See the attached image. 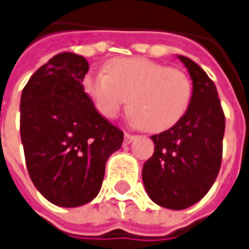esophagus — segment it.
<instances>
[{
  "label": "esophagus",
  "instance_id": "esophagus-1",
  "mask_svg": "<svg viewBox=\"0 0 249 249\" xmlns=\"http://www.w3.org/2000/svg\"><path fill=\"white\" fill-rule=\"evenodd\" d=\"M137 139V136H131V134H124V144H130L131 141H134V140Z\"/></svg>",
  "mask_w": 249,
  "mask_h": 249
}]
</instances>
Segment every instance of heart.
Returning <instances> with one entry per match:
<instances>
[{"instance_id": "1", "label": "heart", "mask_w": 249, "mask_h": 249, "mask_svg": "<svg viewBox=\"0 0 249 249\" xmlns=\"http://www.w3.org/2000/svg\"><path fill=\"white\" fill-rule=\"evenodd\" d=\"M83 84L101 115L112 119L129 101L133 122L151 133L176 124L191 100L184 73L147 58H115L107 72H90Z\"/></svg>"}]
</instances>
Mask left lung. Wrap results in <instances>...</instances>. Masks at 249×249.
Returning <instances> with one entry per match:
<instances>
[{"mask_svg":"<svg viewBox=\"0 0 249 249\" xmlns=\"http://www.w3.org/2000/svg\"><path fill=\"white\" fill-rule=\"evenodd\" d=\"M193 80L190 105L181 119L152 136L154 155L142 166L148 196L167 209L196 204L215 183L222 163L225 113L215 83L190 58L177 55Z\"/></svg>","mask_w":249,"mask_h":249,"instance_id":"1","label":"left lung"}]
</instances>
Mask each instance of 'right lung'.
<instances>
[{
  "label": "right lung",
  "instance_id": "1",
  "mask_svg": "<svg viewBox=\"0 0 249 249\" xmlns=\"http://www.w3.org/2000/svg\"><path fill=\"white\" fill-rule=\"evenodd\" d=\"M89 62L62 53L38 68L20 97V139L30 178L53 205L76 208L100 193L105 165L123 131L84 92Z\"/></svg>",
  "mask_w": 249,
  "mask_h": 249
}]
</instances>
